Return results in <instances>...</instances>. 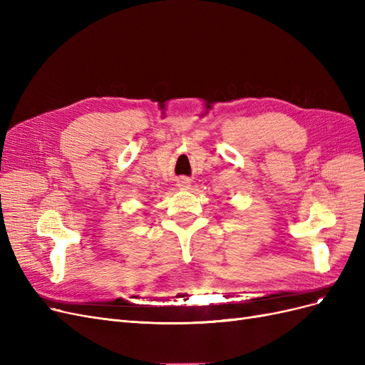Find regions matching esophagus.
<instances>
[{
	"mask_svg": "<svg viewBox=\"0 0 365 365\" xmlns=\"http://www.w3.org/2000/svg\"><path fill=\"white\" fill-rule=\"evenodd\" d=\"M178 186L182 187V190H186V187H190V180H187V179H180L178 182Z\"/></svg>",
	"mask_w": 365,
	"mask_h": 365,
	"instance_id": "1",
	"label": "esophagus"
}]
</instances>
